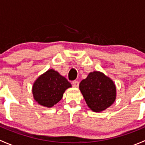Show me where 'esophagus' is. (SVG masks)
Here are the masks:
<instances>
[{"mask_svg":"<svg viewBox=\"0 0 145 145\" xmlns=\"http://www.w3.org/2000/svg\"><path fill=\"white\" fill-rule=\"evenodd\" d=\"M72 86H74V88H78V86H79V82L78 81H74L72 82Z\"/></svg>","mask_w":145,"mask_h":145,"instance_id":"obj_1","label":"esophagus"}]
</instances>
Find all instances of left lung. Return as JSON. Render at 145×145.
<instances>
[{"label":"left lung","mask_w":145,"mask_h":145,"mask_svg":"<svg viewBox=\"0 0 145 145\" xmlns=\"http://www.w3.org/2000/svg\"><path fill=\"white\" fill-rule=\"evenodd\" d=\"M79 89L86 104L92 111L101 112L112 106L116 98L115 83L102 72H90L82 80Z\"/></svg>","instance_id":"8db88e82"}]
</instances>
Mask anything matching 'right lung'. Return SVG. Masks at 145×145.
<instances>
[{"label": "right lung", "instance_id": "add662e5", "mask_svg": "<svg viewBox=\"0 0 145 145\" xmlns=\"http://www.w3.org/2000/svg\"><path fill=\"white\" fill-rule=\"evenodd\" d=\"M71 87L65 77L50 69L36 78L32 86V93L39 105L50 108L61 100L65 90Z\"/></svg>", "mask_w": 145, "mask_h": 145}]
</instances>
